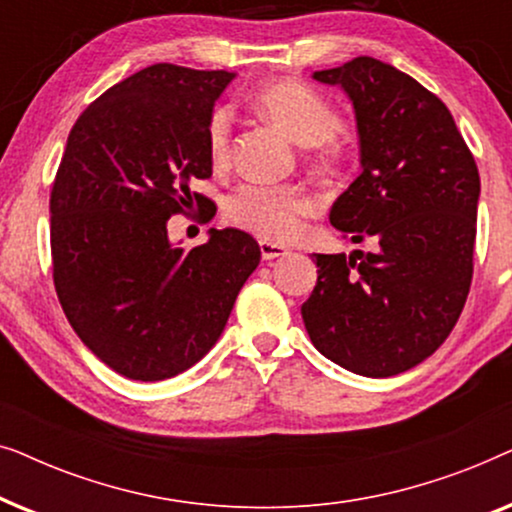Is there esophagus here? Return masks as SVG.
Returning <instances> with one entry per match:
<instances>
[{"label":"esophagus","mask_w":512,"mask_h":512,"mask_svg":"<svg viewBox=\"0 0 512 512\" xmlns=\"http://www.w3.org/2000/svg\"><path fill=\"white\" fill-rule=\"evenodd\" d=\"M258 247H261L263 261H272V258H279V256L289 254V249L282 247V244H275V242H268V240L258 242Z\"/></svg>","instance_id":"34e87169"}]
</instances>
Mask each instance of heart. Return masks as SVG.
Masks as SVG:
<instances>
[{"label":"heart","mask_w":512,"mask_h":512,"mask_svg":"<svg viewBox=\"0 0 512 512\" xmlns=\"http://www.w3.org/2000/svg\"><path fill=\"white\" fill-rule=\"evenodd\" d=\"M251 107L277 123L286 135L312 149V163L319 172L333 174L342 165V146L335 139L340 116L333 102L310 83L275 79L251 95ZM207 158L216 172L230 165L233 111L216 107L205 125ZM314 200L300 184H242L230 193L223 216L235 228L247 230L268 242H286L298 233L300 221L310 216Z\"/></svg>","instance_id":"1"}]
</instances>
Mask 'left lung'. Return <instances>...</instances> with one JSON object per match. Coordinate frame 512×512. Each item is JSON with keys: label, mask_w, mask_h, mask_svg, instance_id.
Wrapping results in <instances>:
<instances>
[{"label": "left lung", "mask_w": 512, "mask_h": 512, "mask_svg": "<svg viewBox=\"0 0 512 512\" xmlns=\"http://www.w3.org/2000/svg\"><path fill=\"white\" fill-rule=\"evenodd\" d=\"M354 104L363 172L331 223L375 251L314 254L317 286L300 312L326 359L391 377L436 352L473 279L480 174L450 109L412 76L368 55L314 72Z\"/></svg>", "instance_id": "8db88e82"}]
</instances>
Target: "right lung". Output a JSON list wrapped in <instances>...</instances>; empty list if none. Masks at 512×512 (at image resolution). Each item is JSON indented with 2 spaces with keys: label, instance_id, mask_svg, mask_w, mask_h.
I'll list each match as a JSON object with an SVG mask.
<instances>
[{
  "label": "right lung",
  "instance_id": "1",
  "mask_svg": "<svg viewBox=\"0 0 512 512\" xmlns=\"http://www.w3.org/2000/svg\"><path fill=\"white\" fill-rule=\"evenodd\" d=\"M233 79L158 62L88 104L69 132L51 188L55 293L83 345L130 380L198 363L261 261L235 228L188 251L167 240L170 216L216 214L191 184L212 177L205 125Z\"/></svg>",
  "mask_w": 512,
  "mask_h": 512
}]
</instances>
